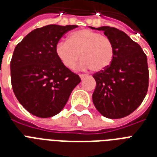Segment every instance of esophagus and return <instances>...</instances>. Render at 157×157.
<instances>
[{
	"label": "esophagus",
	"instance_id": "1",
	"mask_svg": "<svg viewBox=\"0 0 157 157\" xmlns=\"http://www.w3.org/2000/svg\"><path fill=\"white\" fill-rule=\"evenodd\" d=\"M87 76H88V75H86V74H81V75H80V77H81V80H83L84 78H86Z\"/></svg>",
	"mask_w": 157,
	"mask_h": 157
}]
</instances>
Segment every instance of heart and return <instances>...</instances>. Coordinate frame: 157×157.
Here are the masks:
<instances>
[{"instance_id":"obj_1","label":"heart","mask_w":157,"mask_h":157,"mask_svg":"<svg viewBox=\"0 0 157 157\" xmlns=\"http://www.w3.org/2000/svg\"><path fill=\"white\" fill-rule=\"evenodd\" d=\"M55 53L64 66L72 68L80 59L79 67L101 71L108 67L114 59L115 48L112 40L90 29L71 33L68 40H61L55 45Z\"/></svg>"}]
</instances>
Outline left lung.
<instances>
[{"mask_svg": "<svg viewBox=\"0 0 157 157\" xmlns=\"http://www.w3.org/2000/svg\"><path fill=\"white\" fill-rule=\"evenodd\" d=\"M103 31L114 45V59L108 67L94 75L96 81L92 99L103 117L119 119L140 106L147 92L149 72L146 54L126 33L108 26Z\"/></svg>", "mask_w": 157, "mask_h": 157, "instance_id": "1", "label": "left lung"}]
</instances>
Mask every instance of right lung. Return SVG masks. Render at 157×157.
<instances>
[{
  "label": "right lung",
  "mask_w": 157,
  "mask_h": 157,
  "mask_svg": "<svg viewBox=\"0 0 157 157\" xmlns=\"http://www.w3.org/2000/svg\"><path fill=\"white\" fill-rule=\"evenodd\" d=\"M77 27L50 24L36 28L13 50L10 62L13 93L36 117L47 118L59 113L81 82L78 75L64 66L55 53V45L64 33Z\"/></svg>",
  "instance_id": "add662e5"
}]
</instances>
